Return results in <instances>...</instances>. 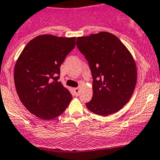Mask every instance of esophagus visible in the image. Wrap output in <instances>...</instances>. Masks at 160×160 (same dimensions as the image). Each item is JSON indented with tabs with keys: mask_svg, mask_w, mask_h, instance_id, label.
Instances as JSON below:
<instances>
[{
	"mask_svg": "<svg viewBox=\"0 0 160 160\" xmlns=\"http://www.w3.org/2000/svg\"><path fill=\"white\" fill-rule=\"evenodd\" d=\"M73 92H74L75 96H78L79 93H80V88H73Z\"/></svg>",
	"mask_w": 160,
	"mask_h": 160,
	"instance_id": "esophagus-1",
	"label": "esophagus"
}]
</instances>
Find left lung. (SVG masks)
Returning a JSON list of instances; mask_svg holds the SVG:
<instances>
[{
  "instance_id": "8db88e82",
  "label": "left lung",
  "mask_w": 160,
  "mask_h": 160,
  "mask_svg": "<svg viewBox=\"0 0 160 160\" xmlns=\"http://www.w3.org/2000/svg\"><path fill=\"white\" fill-rule=\"evenodd\" d=\"M77 41L93 78L92 99L86 106L102 116L119 112L131 99L137 82V67L132 53L108 32L79 37Z\"/></svg>"
}]
</instances>
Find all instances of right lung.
<instances>
[{"mask_svg": "<svg viewBox=\"0 0 160 160\" xmlns=\"http://www.w3.org/2000/svg\"><path fill=\"white\" fill-rule=\"evenodd\" d=\"M76 37L44 34L24 47L14 68V83L21 103L32 114L52 119L68 108L72 96L58 81L60 67L74 48Z\"/></svg>", "mask_w": 160, "mask_h": 160, "instance_id": "right-lung-1", "label": "right lung"}]
</instances>
